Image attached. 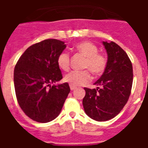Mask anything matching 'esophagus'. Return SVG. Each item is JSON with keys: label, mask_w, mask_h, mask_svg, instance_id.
I'll return each instance as SVG.
<instances>
[{"label": "esophagus", "mask_w": 148, "mask_h": 148, "mask_svg": "<svg viewBox=\"0 0 148 148\" xmlns=\"http://www.w3.org/2000/svg\"><path fill=\"white\" fill-rule=\"evenodd\" d=\"M70 90H74L76 89V87H75V86H73V85H71V84H70Z\"/></svg>", "instance_id": "esophagus-1"}]
</instances>
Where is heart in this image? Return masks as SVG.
<instances>
[{
  "mask_svg": "<svg viewBox=\"0 0 148 148\" xmlns=\"http://www.w3.org/2000/svg\"><path fill=\"white\" fill-rule=\"evenodd\" d=\"M76 49L85 56L84 66L90 69L94 74L99 75L104 71L107 65V59L102 54L98 53V47L89 41H83L76 45ZM57 64L60 69L67 71L70 69V54L67 52H62L57 58ZM91 79V75L88 70H73L67 73L64 81L73 86H80L87 83Z\"/></svg>",
  "mask_w": 148,
  "mask_h": 148,
  "instance_id": "heart-1",
  "label": "heart"
}]
</instances>
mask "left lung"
I'll return each mask as SVG.
<instances>
[{"label":"left lung","mask_w":148,"mask_h":148,"mask_svg":"<svg viewBox=\"0 0 148 148\" xmlns=\"http://www.w3.org/2000/svg\"><path fill=\"white\" fill-rule=\"evenodd\" d=\"M108 61L102 75L94 84L96 89L84 88L83 107L92 119L104 121L114 118L127 102L133 84V66L130 58L118 44L102 41Z\"/></svg>","instance_id":"1"}]
</instances>
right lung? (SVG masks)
Segmentation results:
<instances>
[{
  "mask_svg": "<svg viewBox=\"0 0 148 148\" xmlns=\"http://www.w3.org/2000/svg\"><path fill=\"white\" fill-rule=\"evenodd\" d=\"M66 47L57 39L42 40L30 46L15 65L17 100L24 113L34 121L47 123L55 119L70 92L68 83L53 84L62 79L57 58Z\"/></svg>",
  "mask_w": 148,
  "mask_h": 148,
  "instance_id": "add662e5",
  "label": "right lung"
}]
</instances>
